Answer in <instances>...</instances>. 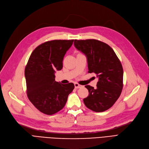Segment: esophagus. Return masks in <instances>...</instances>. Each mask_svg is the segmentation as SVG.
Instances as JSON below:
<instances>
[{
    "label": "esophagus",
    "mask_w": 149,
    "mask_h": 149,
    "mask_svg": "<svg viewBox=\"0 0 149 149\" xmlns=\"http://www.w3.org/2000/svg\"><path fill=\"white\" fill-rule=\"evenodd\" d=\"M74 87L76 89H78V88H81L83 87V86L79 84L78 83H74Z\"/></svg>",
    "instance_id": "34e87169"
}]
</instances>
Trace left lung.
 Here are the masks:
<instances>
[{
  "label": "left lung",
  "mask_w": 149,
  "mask_h": 149,
  "mask_svg": "<svg viewBox=\"0 0 149 149\" xmlns=\"http://www.w3.org/2000/svg\"><path fill=\"white\" fill-rule=\"evenodd\" d=\"M78 51L86 57L88 73L97 74L96 88L85 86L89 96L83 100L85 106L95 112H103L113 106L123 87V69L115 52L108 45L96 40H74Z\"/></svg>",
  "instance_id": "left-lung-1"
}]
</instances>
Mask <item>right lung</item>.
Here are the masks:
<instances>
[{"label":"right lung","instance_id":"obj_1","mask_svg":"<svg viewBox=\"0 0 149 149\" xmlns=\"http://www.w3.org/2000/svg\"><path fill=\"white\" fill-rule=\"evenodd\" d=\"M71 40H52L36 48L29 58L25 70L27 96L40 112L52 115L65 106L68 96L74 88L73 83L62 84L55 81V73L63 68Z\"/></svg>","mask_w":149,"mask_h":149}]
</instances>
